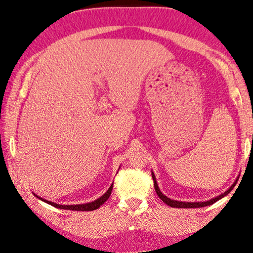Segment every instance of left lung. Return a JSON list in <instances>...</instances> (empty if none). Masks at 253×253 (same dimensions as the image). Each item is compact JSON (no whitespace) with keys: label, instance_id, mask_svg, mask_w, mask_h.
I'll return each mask as SVG.
<instances>
[{"label":"left lung","instance_id":"obj_1","mask_svg":"<svg viewBox=\"0 0 253 253\" xmlns=\"http://www.w3.org/2000/svg\"><path fill=\"white\" fill-rule=\"evenodd\" d=\"M152 178H153L154 189H155V191H157V195L159 196V198H160L165 204H167L168 206L175 207V209H199V207L212 205V204L217 202V200H220L221 198H223L224 196H227L228 193H229V192L231 191V190H233V188H234L235 184H236V182H237V179H236L234 184L231 185L230 188L227 190V191H224L223 193H221V195H219V196L214 197V198H212V199L206 200V202H191V203H190V202H179V200H174V199L168 198V197L165 196L164 193H162V192L160 191V189H159L157 178H155V175H154L153 171H152Z\"/></svg>","mask_w":253,"mask_h":253}]
</instances>
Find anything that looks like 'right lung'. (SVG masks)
<instances>
[{
    "mask_svg": "<svg viewBox=\"0 0 253 253\" xmlns=\"http://www.w3.org/2000/svg\"><path fill=\"white\" fill-rule=\"evenodd\" d=\"M112 190H113V184L109 186V189L107 190V191L103 193V195L98 198L94 202H91V203H86V204H77V205H60V204H56V203H53V202H49V200H46V199H42L41 197H38L36 193H33L34 196L37 197V198H39L40 200H42V202L49 204V205L56 207V209H61V210H70V211H94L96 209H99L100 206L102 205L103 203L106 202L107 199L109 198L110 193H112Z\"/></svg>",
    "mask_w": 253,
    "mask_h": 253,
    "instance_id": "add662e5",
    "label": "right lung"
}]
</instances>
